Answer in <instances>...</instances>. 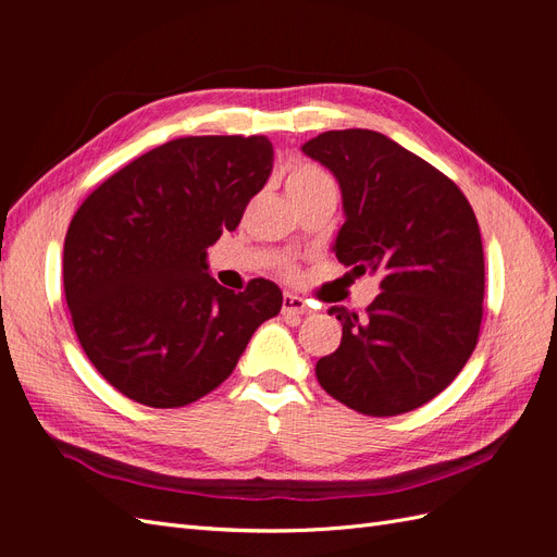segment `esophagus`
Segmentation results:
<instances>
[{"label":"esophagus","mask_w":557,"mask_h":557,"mask_svg":"<svg viewBox=\"0 0 557 557\" xmlns=\"http://www.w3.org/2000/svg\"><path fill=\"white\" fill-rule=\"evenodd\" d=\"M281 311H283V315H305V313L309 311V307H307V301L301 299V297L285 293V295H283V307H281Z\"/></svg>","instance_id":"esophagus-1"}]
</instances>
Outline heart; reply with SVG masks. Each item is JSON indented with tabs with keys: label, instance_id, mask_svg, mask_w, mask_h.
<instances>
[{
	"label": "heart",
	"instance_id": "b5f03b06",
	"mask_svg": "<svg viewBox=\"0 0 557 557\" xmlns=\"http://www.w3.org/2000/svg\"><path fill=\"white\" fill-rule=\"evenodd\" d=\"M285 188H288L290 197H299V195H307V193H313L320 188H334V178L315 164H297L295 170L288 174Z\"/></svg>",
	"mask_w": 557,
	"mask_h": 557
}]
</instances>
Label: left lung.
Segmentation results:
<instances>
[{"mask_svg": "<svg viewBox=\"0 0 557 557\" xmlns=\"http://www.w3.org/2000/svg\"><path fill=\"white\" fill-rule=\"evenodd\" d=\"M301 150L339 181L336 260L381 276L362 315L332 307L342 344L315 364L323 391L364 416L423 407L462 372L485 293L474 209L448 176L381 132L332 129Z\"/></svg>", "mask_w": 557, "mask_h": 557, "instance_id": "1", "label": "left lung"}]
</instances>
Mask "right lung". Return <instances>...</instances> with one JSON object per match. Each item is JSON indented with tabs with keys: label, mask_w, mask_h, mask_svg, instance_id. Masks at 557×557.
<instances>
[{
	"label": "right lung",
	"mask_w": 557,
	"mask_h": 557,
	"mask_svg": "<svg viewBox=\"0 0 557 557\" xmlns=\"http://www.w3.org/2000/svg\"><path fill=\"white\" fill-rule=\"evenodd\" d=\"M272 162L267 137H183L132 160L78 207L64 237V297L83 350L117 393L153 409L193 404L281 311L276 283L252 278L234 293L207 264Z\"/></svg>",
	"instance_id": "obj_1"
}]
</instances>
